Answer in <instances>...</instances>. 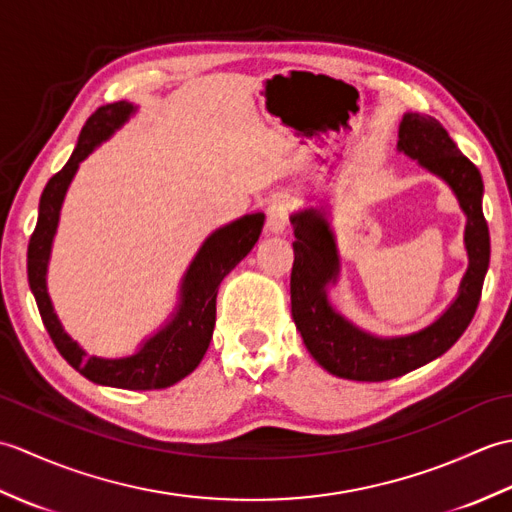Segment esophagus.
Segmentation results:
<instances>
[{"instance_id":"esophagus-1","label":"esophagus","mask_w":512,"mask_h":512,"mask_svg":"<svg viewBox=\"0 0 512 512\" xmlns=\"http://www.w3.org/2000/svg\"><path fill=\"white\" fill-rule=\"evenodd\" d=\"M292 213V202L286 195H279L268 202L266 209V233H281L288 224V217Z\"/></svg>"}]
</instances>
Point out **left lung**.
<instances>
[{
  "label": "left lung",
  "instance_id": "left-lung-1",
  "mask_svg": "<svg viewBox=\"0 0 512 512\" xmlns=\"http://www.w3.org/2000/svg\"><path fill=\"white\" fill-rule=\"evenodd\" d=\"M398 149L418 160L424 169L447 180L469 217L464 237L469 270L462 279L460 297L429 328L398 339H376L336 314L325 297V286L339 273V257L330 226L317 211L292 215L297 237L292 244L295 264L290 275L292 319L319 365L334 376L365 383L398 378L447 352L475 317L491 262V235L482 211V176L455 147L447 129L433 116L407 114L400 123Z\"/></svg>",
  "mask_w": 512,
  "mask_h": 512
}]
</instances>
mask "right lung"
I'll list each match as a JSON object with an SVG mask.
<instances>
[{
  "mask_svg": "<svg viewBox=\"0 0 512 512\" xmlns=\"http://www.w3.org/2000/svg\"><path fill=\"white\" fill-rule=\"evenodd\" d=\"M134 107L121 101L110 103L96 110L85 121L79 143H76L65 167L54 173L39 200L37 226L28 242V284L35 295L41 321L46 325L50 339L59 354L76 372L90 378L92 383L121 387V389H165L189 376L200 365L202 356L209 350L213 325H215V297L222 279L242 262L250 248L262 235L264 213L239 217L237 222L222 226L206 239L200 253L182 281V303L167 328L140 347V352L127 358H96L85 356L68 334L63 332L57 314L46 290V268L50 259V246L59 224V211L63 195L83 158L92 149L121 127Z\"/></svg>",
  "mask_w": 512,
  "mask_h": 512,
  "instance_id": "right-lung-1",
  "label": "right lung"
}]
</instances>
